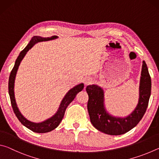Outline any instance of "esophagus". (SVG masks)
I'll use <instances>...</instances> for the list:
<instances>
[{
  "mask_svg": "<svg viewBox=\"0 0 159 159\" xmlns=\"http://www.w3.org/2000/svg\"><path fill=\"white\" fill-rule=\"evenodd\" d=\"M92 82H93V79H92V78H90V77H86L85 80H84V83H85V85L90 84V83Z\"/></svg>",
  "mask_w": 159,
  "mask_h": 159,
  "instance_id": "esophagus-1",
  "label": "esophagus"
}]
</instances>
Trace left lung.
<instances>
[{"label":"left lung","mask_w":159,"mask_h":159,"mask_svg":"<svg viewBox=\"0 0 159 159\" xmlns=\"http://www.w3.org/2000/svg\"><path fill=\"white\" fill-rule=\"evenodd\" d=\"M152 89V81L147 64L142 61L139 84L138 104L133 111L126 116H116L107 111L104 103L103 88L93 84L86 87L89 97L88 111L90 122L97 130L110 135H120L135 127L146 111Z\"/></svg>","instance_id":"left-lung-1"}]
</instances>
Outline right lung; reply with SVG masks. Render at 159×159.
I'll list each match as a JSON object with an SVG mask.
<instances>
[{
    "instance_id": "add662e5",
    "label": "right lung",
    "mask_w": 159,
    "mask_h": 159,
    "mask_svg": "<svg viewBox=\"0 0 159 159\" xmlns=\"http://www.w3.org/2000/svg\"><path fill=\"white\" fill-rule=\"evenodd\" d=\"M58 39V36H52L51 37H41L39 36H34L31 41H29L28 45L25 47L21 52L20 53L18 57L15 61V66L13 67L11 73H10V77H9V82H8V93L10 98V101H11V104L13 109V111L16 115V116L18 118V120L21 122V124L25 125V127L29 128V130L34 132V133H48L53 130L54 129H55L57 126L60 125V122L62 120V118L65 114L66 109L67 107L69 106V104L74 100L75 97L77 95V93L80 92L84 88V84L83 83H79L76 85H75L74 88H72L70 89L68 92L62 99V100L61 101L60 106L57 111L52 116L48 118V119L43 120V121L39 122V123H35L32 122L31 120H28L27 118H26L21 114V111L19 109L17 102H16L15 96V78L16 74H17V70L20 64L21 63V60H23L26 54L27 53L28 51L31 49V48L34 46L35 44H36L37 43L43 42V41H52V40H55Z\"/></svg>"
}]
</instances>
